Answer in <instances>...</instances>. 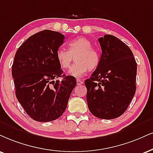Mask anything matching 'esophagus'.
Listing matches in <instances>:
<instances>
[{"mask_svg":"<svg viewBox=\"0 0 153 153\" xmlns=\"http://www.w3.org/2000/svg\"><path fill=\"white\" fill-rule=\"evenodd\" d=\"M84 84V82H83L82 80H80V79H77L76 80V84H77V85L79 86V85H82V84Z\"/></svg>","mask_w":153,"mask_h":153,"instance_id":"1","label":"esophagus"}]
</instances>
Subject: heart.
<instances>
[{
    "mask_svg": "<svg viewBox=\"0 0 153 153\" xmlns=\"http://www.w3.org/2000/svg\"><path fill=\"white\" fill-rule=\"evenodd\" d=\"M69 51L60 48L56 51V58L60 67L67 69L72 62L74 57L76 62L71 66L68 74L71 76L81 77L88 69H94L98 67L100 56L98 52L92 48L91 41L84 37L73 39L67 45Z\"/></svg>",
    "mask_w": 153,
    "mask_h": 153,
    "instance_id": "heart-1",
    "label": "heart"
}]
</instances>
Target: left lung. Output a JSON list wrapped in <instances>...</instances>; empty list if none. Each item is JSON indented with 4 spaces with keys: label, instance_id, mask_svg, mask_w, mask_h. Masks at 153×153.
Here are the masks:
<instances>
[{
    "label": "left lung",
    "instance_id": "1",
    "mask_svg": "<svg viewBox=\"0 0 153 153\" xmlns=\"http://www.w3.org/2000/svg\"><path fill=\"white\" fill-rule=\"evenodd\" d=\"M102 54L90 79L85 80L90 112L114 119L127 110L136 90L137 63L127 45L111 35L99 37Z\"/></svg>",
    "mask_w": 153,
    "mask_h": 153
}]
</instances>
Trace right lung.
<instances>
[{"mask_svg":"<svg viewBox=\"0 0 153 153\" xmlns=\"http://www.w3.org/2000/svg\"><path fill=\"white\" fill-rule=\"evenodd\" d=\"M65 37L45 30L26 39L17 50L12 66L16 95L27 114L39 122L59 118L67 106L76 79L62 75L56 58ZM62 77V80H54Z\"/></svg>","mask_w":153,"mask_h":153,"instance_id":"add662e5","label":"right lung"}]
</instances>
